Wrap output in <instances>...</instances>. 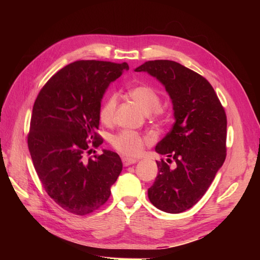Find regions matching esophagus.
<instances>
[{"label": "esophagus", "mask_w": 260, "mask_h": 260, "mask_svg": "<svg viewBox=\"0 0 260 260\" xmlns=\"http://www.w3.org/2000/svg\"><path fill=\"white\" fill-rule=\"evenodd\" d=\"M137 162V159L135 158H129V157H122V164L123 166H130V165H133Z\"/></svg>", "instance_id": "esophagus-1"}]
</instances>
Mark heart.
Masks as SVG:
<instances>
[{
	"label": "heart",
	"instance_id": "1",
	"mask_svg": "<svg viewBox=\"0 0 260 260\" xmlns=\"http://www.w3.org/2000/svg\"><path fill=\"white\" fill-rule=\"evenodd\" d=\"M130 96L135 100L145 114H151L159 108L161 99L159 93L149 85H138L129 91ZM117 106V95L111 94L100 109V119L102 122L108 123L113 119ZM147 139L140 136L135 131L123 130L111 139V143L117 152L125 156L136 157L143 151Z\"/></svg>",
	"mask_w": 260,
	"mask_h": 260
}]
</instances>
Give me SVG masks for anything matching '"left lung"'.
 Masks as SVG:
<instances>
[{
	"label": "left lung",
	"mask_w": 260,
	"mask_h": 260,
	"mask_svg": "<svg viewBox=\"0 0 260 260\" xmlns=\"http://www.w3.org/2000/svg\"><path fill=\"white\" fill-rule=\"evenodd\" d=\"M135 70L156 78L172 102L175 123L155 147L168 158L156 161L147 194L155 207L179 214L203 198L224 162L226 116L211 84L177 61L148 60Z\"/></svg>",
	"instance_id": "obj_1"
}]
</instances>
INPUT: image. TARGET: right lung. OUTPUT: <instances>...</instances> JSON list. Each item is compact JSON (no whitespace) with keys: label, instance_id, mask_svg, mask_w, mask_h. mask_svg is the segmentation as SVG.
<instances>
[{"label":"right lung","instance_id":"1","mask_svg":"<svg viewBox=\"0 0 260 260\" xmlns=\"http://www.w3.org/2000/svg\"><path fill=\"white\" fill-rule=\"evenodd\" d=\"M127 62L77 60L55 74L35 102L28 147L46 193L65 210L84 216L99 209L111 196L122 170L119 155L86 158L102 139L101 102L108 85L128 70Z\"/></svg>","mask_w":260,"mask_h":260}]
</instances>
